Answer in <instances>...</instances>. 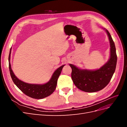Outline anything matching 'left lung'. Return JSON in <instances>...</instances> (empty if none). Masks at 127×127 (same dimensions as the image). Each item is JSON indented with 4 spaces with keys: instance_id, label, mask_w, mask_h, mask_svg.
Wrapping results in <instances>:
<instances>
[{
    "instance_id": "obj_1",
    "label": "left lung",
    "mask_w": 127,
    "mask_h": 127,
    "mask_svg": "<svg viewBox=\"0 0 127 127\" xmlns=\"http://www.w3.org/2000/svg\"><path fill=\"white\" fill-rule=\"evenodd\" d=\"M105 31L109 37L110 56L109 60L99 69L89 70L80 69L69 64L72 69L71 78L75 86L80 90L86 92H95L103 89L112 78L116 70L117 56L115 44L108 31Z\"/></svg>"
}]
</instances>
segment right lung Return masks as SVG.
<instances>
[{"instance_id":"1","label":"right lung","mask_w":127,"mask_h":127,"mask_svg":"<svg viewBox=\"0 0 127 127\" xmlns=\"http://www.w3.org/2000/svg\"><path fill=\"white\" fill-rule=\"evenodd\" d=\"M11 50V48H10V50L8 58L9 69L11 79L16 86L25 95L33 98L42 99L50 95L56 90L58 79L59 78L64 66V64L57 69V70L53 72L49 81L45 84H35L27 83L19 79L15 76L11 69L10 62Z\"/></svg>"}]
</instances>
